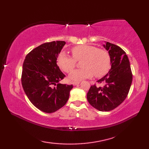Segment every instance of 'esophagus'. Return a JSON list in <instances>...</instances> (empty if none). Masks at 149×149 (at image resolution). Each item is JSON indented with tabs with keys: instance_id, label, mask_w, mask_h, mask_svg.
Returning a JSON list of instances; mask_svg holds the SVG:
<instances>
[{
	"instance_id": "34e87169",
	"label": "esophagus",
	"mask_w": 149,
	"mask_h": 149,
	"mask_svg": "<svg viewBox=\"0 0 149 149\" xmlns=\"http://www.w3.org/2000/svg\"><path fill=\"white\" fill-rule=\"evenodd\" d=\"M72 84L74 86H77V85L80 84V82H73Z\"/></svg>"
}]
</instances>
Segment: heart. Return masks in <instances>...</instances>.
I'll return each mask as SVG.
<instances>
[{
    "label": "heart",
    "instance_id": "b5f03b06",
    "mask_svg": "<svg viewBox=\"0 0 149 149\" xmlns=\"http://www.w3.org/2000/svg\"><path fill=\"white\" fill-rule=\"evenodd\" d=\"M72 56L61 52L58 57L59 67L66 73L71 72L81 61V69L76 70L69 75L72 81H80L93 77H101L105 75L111 68V57L107 50L90 45H80L72 49Z\"/></svg>",
    "mask_w": 149,
    "mask_h": 149
}]
</instances>
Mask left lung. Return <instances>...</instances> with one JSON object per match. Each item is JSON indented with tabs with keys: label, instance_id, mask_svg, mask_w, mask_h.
Wrapping results in <instances>:
<instances>
[{
	"label": "left lung",
	"instance_id": "left-lung-1",
	"mask_svg": "<svg viewBox=\"0 0 149 149\" xmlns=\"http://www.w3.org/2000/svg\"><path fill=\"white\" fill-rule=\"evenodd\" d=\"M111 57V67L97 82L103 87L92 85L87 93L88 102L100 111H109L118 107L127 97L132 81L130 63L124 50L115 44L104 45Z\"/></svg>",
	"mask_w": 149,
	"mask_h": 149
}]
</instances>
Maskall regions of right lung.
I'll list each match as a JSON object with an SVG mask.
<instances>
[{
	"instance_id": "1",
	"label": "right lung",
	"mask_w": 149,
	"mask_h": 149,
	"mask_svg": "<svg viewBox=\"0 0 149 149\" xmlns=\"http://www.w3.org/2000/svg\"><path fill=\"white\" fill-rule=\"evenodd\" d=\"M65 44L64 41L43 43L31 50L23 63L22 87L31 102L43 112L54 113L64 106L73 88L59 83L65 75L56 60Z\"/></svg>"
}]
</instances>
